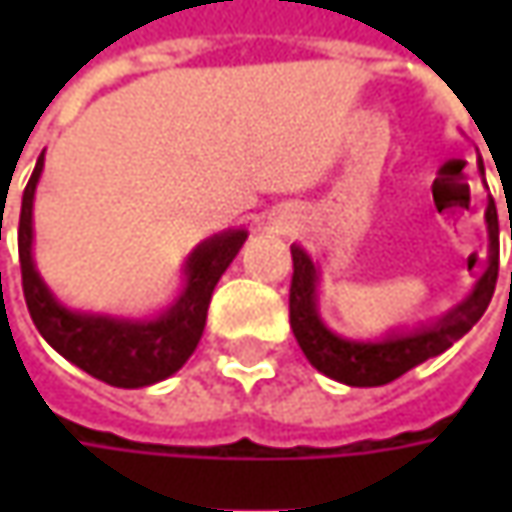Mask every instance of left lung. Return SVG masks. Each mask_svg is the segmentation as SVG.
Listing matches in <instances>:
<instances>
[{
  "mask_svg": "<svg viewBox=\"0 0 512 512\" xmlns=\"http://www.w3.org/2000/svg\"><path fill=\"white\" fill-rule=\"evenodd\" d=\"M484 173V168H482ZM487 227H490V267L479 279L470 299H464L456 310H450L439 325L424 333L396 336L382 344H364L339 339L330 333L316 316V267L307 259L305 250L293 247V276H290V327L293 336L319 373L350 387H382L396 382L407 370L419 367L427 359L444 353L456 339H462L470 327L484 316L493 299L499 279V216L496 202L487 205Z\"/></svg>",
  "mask_w": 512,
  "mask_h": 512,
  "instance_id": "8db88e82",
  "label": "left lung"
}]
</instances>
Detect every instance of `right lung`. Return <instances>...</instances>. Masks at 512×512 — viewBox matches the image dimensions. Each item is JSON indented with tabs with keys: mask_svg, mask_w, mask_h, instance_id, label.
Wrapping results in <instances>:
<instances>
[{
	"mask_svg": "<svg viewBox=\"0 0 512 512\" xmlns=\"http://www.w3.org/2000/svg\"><path fill=\"white\" fill-rule=\"evenodd\" d=\"M42 173V156L33 168L28 187L22 193L19 213V265H22V293L36 330L45 342L59 350L68 362L82 367L99 382L113 387H145L162 382L190 359L202 339L207 305L213 287L225 273L233 256L245 242V230H230L207 239L187 259V287L179 302L156 322H116L102 316L70 313L53 302L48 287L42 285L30 259V210L33 190Z\"/></svg>",
	"mask_w": 512,
	"mask_h": 512,
	"instance_id": "obj_1",
	"label": "right lung"
}]
</instances>
